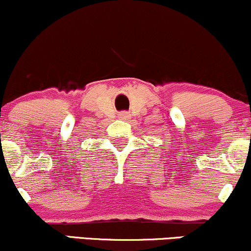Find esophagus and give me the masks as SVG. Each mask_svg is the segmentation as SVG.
<instances>
[{
	"instance_id": "esophagus-1",
	"label": "esophagus",
	"mask_w": 251,
	"mask_h": 251,
	"mask_svg": "<svg viewBox=\"0 0 251 251\" xmlns=\"http://www.w3.org/2000/svg\"><path fill=\"white\" fill-rule=\"evenodd\" d=\"M119 117L121 120H125V121H128L131 119V115L128 113V111H121L119 114Z\"/></svg>"
}]
</instances>
